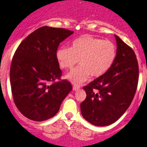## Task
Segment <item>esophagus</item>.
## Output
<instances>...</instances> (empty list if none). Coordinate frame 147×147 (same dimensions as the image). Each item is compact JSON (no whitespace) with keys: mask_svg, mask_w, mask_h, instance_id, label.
<instances>
[{"mask_svg":"<svg viewBox=\"0 0 147 147\" xmlns=\"http://www.w3.org/2000/svg\"><path fill=\"white\" fill-rule=\"evenodd\" d=\"M80 89V87L79 85H74L73 86V90H74V91H77Z\"/></svg>","mask_w":147,"mask_h":147,"instance_id":"1","label":"esophagus"}]
</instances>
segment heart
Masks as SVG:
<instances>
[{
	"instance_id": "heart-1",
	"label": "heart",
	"mask_w": 147,
	"mask_h": 147,
	"mask_svg": "<svg viewBox=\"0 0 147 147\" xmlns=\"http://www.w3.org/2000/svg\"><path fill=\"white\" fill-rule=\"evenodd\" d=\"M117 57L115 44L108 40L84 35L71 43V47H61L56 52V59L60 68L72 69L65 76L74 84L84 82L90 76L100 77L111 68Z\"/></svg>"
}]
</instances>
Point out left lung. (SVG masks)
<instances>
[{
    "mask_svg": "<svg viewBox=\"0 0 147 147\" xmlns=\"http://www.w3.org/2000/svg\"><path fill=\"white\" fill-rule=\"evenodd\" d=\"M117 41V57L103 76L84 87L87 97L81 103L83 117L95 126L109 125L127 111L138 82V65L135 52L120 38Z\"/></svg>",
    "mask_w": 147,
    "mask_h": 147,
    "instance_id": "left-lung-1",
    "label": "left lung"
}]
</instances>
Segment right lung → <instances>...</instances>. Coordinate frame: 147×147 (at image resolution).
<instances>
[{
  "instance_id": "add662e5",
  "label": "right lung",
  "mask_w": 147,
  "mask_h": 147,
  "mask_svg": "<svg viewBox=\"0 0 147 147\" xmlns=\"http://www.w3.org/2000/svg\"><path fill=\"white\" fill-rule=\"evenodd\" d=\"M74 31L44 26L26 37L14 53L10 83L16 106L28 119L44 121L58 112L72 90L71 83L60 79L62 71L56 59L59 45Z\"/></svg>"
}]
</instances>
